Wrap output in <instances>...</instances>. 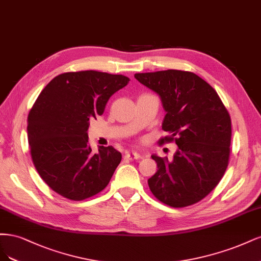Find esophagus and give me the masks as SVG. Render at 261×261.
I'll use <instances>...</instances> for the list:
<instances>
[{
	"label": "esophagus",
	"instance_id": "esophagus-1",
	"mask_svg": "<svg viewBox=\"0 0 261 261\" xmlns=\"http://www.w3.org/2000/svg\"><path fill=\"white\" fill-rule=\"evenodd\" d=\"M143 157H144V156L141 155L138 152H133V150H132V152H127L124 154V158L129 159V161H134V159H141Z\"/></svg>",
	"mask_w": 261,
	"mask_h": 261
}]
</instances>
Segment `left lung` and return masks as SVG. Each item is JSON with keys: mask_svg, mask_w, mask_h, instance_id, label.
<instances>
[{"mask_svg": "<svg viewBox=\"0 0 261 261\" xmlns=\"http://www.w3.org/2000/svg\"><path fill=\"white\" fill-rule=\"evenodd\" d=\"M159 96L162 128L178 145L172 161L156 154L157 172L147 180L156 198L171 207L197 203L220 182L229 164L231 119L217 92L197 74L181 70L136 73Z\"/></svg>", "mask_w": 261, "mask_h": 261, "instance_id": "8db88e82", "label": "left lung"}]
</instances>
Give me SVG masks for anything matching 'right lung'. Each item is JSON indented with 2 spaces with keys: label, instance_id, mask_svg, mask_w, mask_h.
Returning a JSON list of instances; mask_svg holds the SVG:
<instances>
[{
  "label": "right lung",
  "instance_id": "obj_1",
  "mask_svg": "<svg viewBox=\"0 0 261 261\" xmlns=\"http://www.w3.org/2000/svg\"><path fill=\"white\" fill-rule=\"evenodd\" d=\"M129 78L94 70L58 74L42 90L28 116V142L33 165L58 194L82 200L103 191L121 154L113 146L89 145L90 120Z\"/></svg>",
  "mask_w": 261,
  "mask_h": 261
}]
</instances>
